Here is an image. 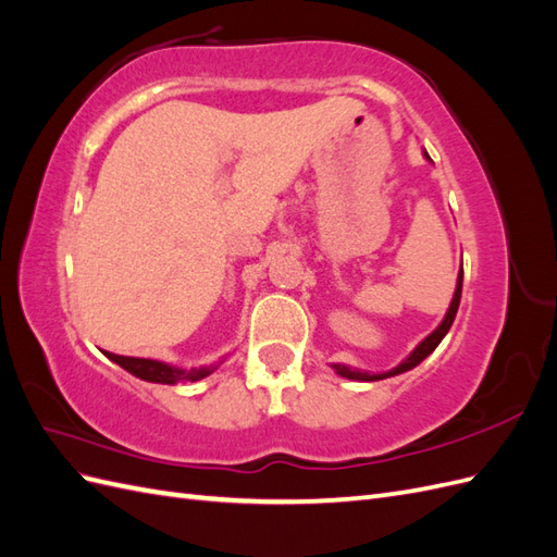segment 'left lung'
Wrapping results in <instances>:
<instances>
[{
  "instance_id": "left-lung-1",
  "label": "left lung",
  "mask_w": 557,
  "mask_h": 557,
  "mask_svg": "<svg viewBox=\"0 0 557 557\" xmlns=\"http://www.w3.org/2000/svg\"><path fill=\"white\" fill-rule=\"evenodd\" d=\"M460 297H462V269H460V276H458V288H455V295H453V301H450V309H448L446 318L442 320V325L436 327V330L428 336V339L420 342L407 360H404L401 364H397L395 369H391V372H383V374H367V372H356V369L344 367V364H334L336 374H342V376H346V379H356V381H381V379H387V376H397V374H401V372H409V369H413L416 364L423 362V360L430 356V352L442 344L446 332H448L450 325H453L455 313H458Z\"/></svg>"
}]
</instances>
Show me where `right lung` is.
<instances>
[{
  "label": "right lung",
  "instance_id": "add662e5",
  "mask_svg": "<svg viewBox=\"0 0 557 557\" xmlns=\"http://www.w3.org/2000/svg\"><path fill=\"white\" fill-rule=\"evenodd\" d=\"M109 360H113L115 364H121L123 369H127L129 374H134L137 379L150 381V383H178V381H199L211 374L209 367H201V369H190V372H185V369L172 367V364H164L158 360H146V358H125V356H113V352H104Z\"/></svg>",
  "mask_w": 557,
  "mask_h": 557
}]
</instances>
